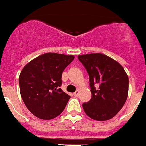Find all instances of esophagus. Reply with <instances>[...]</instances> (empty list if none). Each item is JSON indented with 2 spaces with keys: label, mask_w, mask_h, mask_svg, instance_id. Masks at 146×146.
Instances as JSON below:
<instances>
[{
  "label": "esophagus",
  "mask_w": 146,
  "mask_h": 146,
  "mask_svg": "<svg viewBox=\"0 0 146 146\" xmlns=\"http://www.w3.org/2000/svg\"><path fill=\"white\" fill-rule=\"evenodd\" d=\"M73 95H74L75 97H78V96H79V91H78V90H76V92L73 93Z\"/></svg>",
  "instance_id": "1"
}]
</instances>
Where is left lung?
Wrapping results in <instances>:
<instances>
[{
	"label": "left lung",
	"instance_id": "1",
	"mask_svg": "<svg viewBox=\"0 0 146 146\" xmlns=\"http://www.w3.org/2000/svg\"><path fill=\"white\" fill-rule=\"evenodd\" d=\"M89 74L91 99L83 104L88 117L107 121L122 108L128 94V76L122 66L102 53L78 56Z\"/></svg>",
	"mask_w": 146,
	"mask_h": 146
}]
</instances>
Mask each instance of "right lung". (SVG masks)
I'll use <instances>...</instances> for the list:
<instances>
[{
	"label": "right lung",
	"instance_id": "obj_1",
	"mask_svg": "<svg viewBox=\"0 0 146 146\" xmlns=\"http://www.w3.org/2000/svg\"><path fill=\"white\" fill-rule=\"evenodd\" d=\"M73 55L47 52L28 62L19 76L20 93L29 111L40 119L50 120L61 114L70 95L59 87L65 68Z\"/></svg>",
	"mask_w": 146,
	"mask_h": 146
}]
</instances>
